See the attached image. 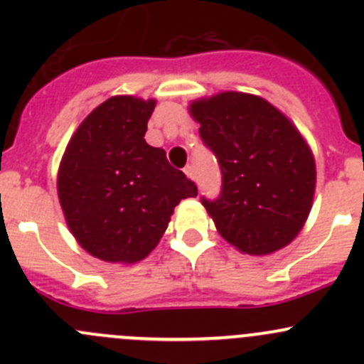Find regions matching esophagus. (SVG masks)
<instances>
[{
    "mask_svg": "<svg viewBox=\"0 0 364 364\" xmlns=\"http://www.w3.org/2000/svg\"><path fill=\"white\" fill-rule=\"evenodd\" d=\"M185 174L188 176L190 179L196 178V176H193V167H192V165H186V167H185Z\"/></svg>",
    "mask_w": 364,
    "mask_h": 364,
    "instance_id": "esophagus-1",
    "label": "esophagus"
}]
</instances>
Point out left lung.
<instances>
[{
	"instance_id": "obj_1",
	"label": "left lung",
	"mask_w": 364,
	"mask_h": 364,
	"mask_svg": "<svg viewBox=\"0 0 364 364\" xmlns=\"http://www.w3.org/2000/svg\"><path fill=\"white\" fill-rule=\"evenodd\" d=\"M188 112L222 168V193L203 204L237 252L269 255L287 247L310 215L317 168L296 124L262 97L222 91Z\"/></svg>"
}]
</instances>
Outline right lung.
<instances>
[{"mask_svg":"<svg viewBox=\"0 0 364 364\" xmlns=\"http://www.w3.org/2000/svg\"><path fill=\"white\" fill-rule=\"evenodd\" d=\"M155 98L116 95L70 137L58 168V197L70 232L90 255L135 264L160 243L174 208L196 183L144 141Z\"/></svg>","mask_w":364,"mask_h":364,"instance_id":"obj_1","label":"right lung"}]
</instances>
